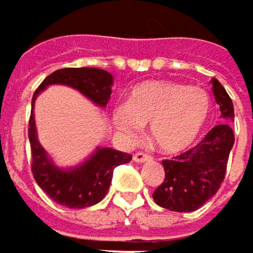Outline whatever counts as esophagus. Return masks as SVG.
<instances>
[{
  "mask_svg": "<svg viewBox=\"0 0 253 253\" xmlns=\"http://www.w3.org/2000/svg\"><path fill=\"white\" fill-rule=\"evenodd\" d=\"M149 160H151V155L143 154V152H136V154L133 155V161H134V163H146V161H149Z\"/></svg>",
  "mask_w": 253,
  "mask_h": 253,
  "instance_id": "esophagus-1",
  "label": "esophagus"
}]
</instances>
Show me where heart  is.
I'll return each mask as SVG.
<instances>
[{
	"label": "heart",
	"instance_id": "b5f03b06",
	"mask_svg": "<svg viewBox=\"0 0 253 253\" xmlns=\"http://www.w3.org/2000/svg\"><path fill=\"white\" fill-rule=\"evenodd\" d=\"M211 108V98L201 87L151 80L131 89L126 107L114 111V120L127 137L137 136L140 127L149 125V137L158 149L176 155L198 140Z\"/></svg>",
	"mask_w": 253,
	"mask_h": 253
}]
</instances>
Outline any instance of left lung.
<instances>
[{"label": "left lung", "instance_id": "left-lung-1", "mask_svg": "<svg viewBox=\"0 0 253 253\" xmlns=\"http://www.w3.org/2000/svg\"><path fill=\"white\" fill-rule=\"evenodd\" d=\"M211 83L221 117L226 122H233L234 108L226 89L215 77ZM233 143V130L228 123H223L212 127L192 149L173 160H164L166 177L154 190L155 204L177 212H192L201 208L217 193L226 177Z\"/></svg>", "mask_w": 253, "mask_h": 253}]
</instances>
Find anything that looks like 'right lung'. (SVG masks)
Instances as JSON below:
<instances>
[{
	"label": "right lung",
	"instance_id": "add662e5",
	"mask_svg": "<svg viewBox=\"0 0 253 253\" xmlns=\"http://www.w3.org/2000/svg\"><path fill=\"white\" fill-rule=\"evenodd\" d=\"M49 84L72 86L98 107L104 108L111 96L113 76L108 72L95 67L60 69L43 79L32 98L29 140L32 149V173L36 183L54 202L60 205L67 208L92 207L101 202L108 193L114 169L128 163L131 155L111 148H96L90 158L75 169L64 170L57 167L38 140L33 116L36 96Z\"/></svg>",
	"mask_w": 253,
	"mask_h": 253
}]
</instances>
